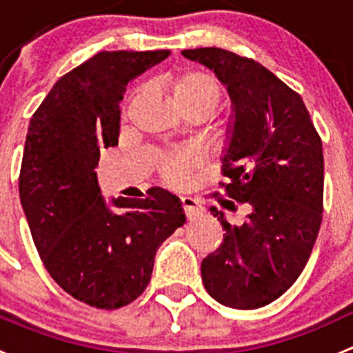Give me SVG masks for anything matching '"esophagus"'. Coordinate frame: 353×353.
<instances>
[{
    "instance_id": "obj_1",
    "label": "esophagus",
    "mask_w": 353,
    "mask_h": 353,
    "mask_svg": "<svg viewBox=\"0 0 353 353\" xmlns=\"http://www.w3.org/2000/svg\"><path fill=\"white\" fill-rule=\"evenodd\" d=\"M181 203H183V208H184V213H186V216L188 219H194V216H198L199 213L203 212L201 210V206L198 205V201L196 199H193V198H183L181 199Z\"/></svg>"
}]
</instances>
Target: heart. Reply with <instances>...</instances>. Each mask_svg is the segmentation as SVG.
I'll return each instance as SVG.
<instances>
[{"instance_id":"obj_1","label":"heart","mask_w":353,"mask_h":353,"mask_svg":"<svg viewBox=\"0 0 353 353\" xmlns=\"http://www.w3.org/2000/svg\"><path fill=\"white\" fill-rule=\"evenodd\" d=\"M177 110L186 116H198L205 119L219 108L222 101V87L212 74L194 68L165 73L159 80ZM196 165V157L191 152H174L160 159L159 172L170 186L186 183L191 169Z\"/></svg>"}]
</instances>
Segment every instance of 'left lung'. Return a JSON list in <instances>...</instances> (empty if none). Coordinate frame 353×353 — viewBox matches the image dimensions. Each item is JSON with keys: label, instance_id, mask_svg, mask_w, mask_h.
<instances>
[{"label": "left lung", "instance_id": "1", "mask_svg": "<svg viewBox=\"0 0 353 353\" xmlns=\"http://www.w3.org/2000/svg\"><path fill=\"white\" fill-rule=\"evenodd\" d=\"M183 54L215 71L232 99L236 121L219 186L251 206L243 225L212 208L225 234L201 261L203 285L229 307H263L294 285L314 248L323 220L321 138L301 95L268 68L219 48Z\"/></svg>", "mask_w": 353, "mask_h": 353}]
</instances>
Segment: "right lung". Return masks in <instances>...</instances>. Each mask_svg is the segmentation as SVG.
Wrapping results in <instances>:
<instances>
[{
    "label": "right lung",
    "mask_w": 353,
    "mask_h": 353,
    "mask_svg": "<svg viewBox=\"0 0 353 353\" xmlns=\"http://www.w3.org/2000/svg\"><path fill=\"white\" fill-rule=\"evenodd\" d=\"M167 56L99 52L56 81L28 124L19 190L32 239L52 280L92 307L140 297L157 249L186 222L181 199L160 188L112 199V212L95 174L102 148L117 145L128 81Z\"/></svg>",
    "instance_id": "1"
}]
</instances>
